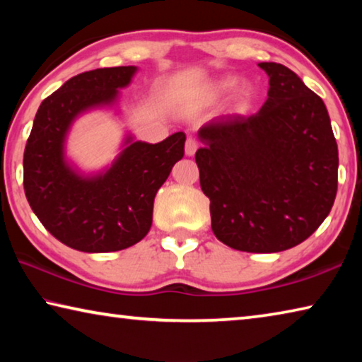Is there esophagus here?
I'll list each match as a JSON object with an SVG mask.
<instances>
[{
    "label": "esophagus",
    "instance_id": "1",
    "mask_svg": "<svg viewBox=\"0 0 362 362\" xmlns=\"http://www.w3.org/2000/svg\"><path fill=\"white\" fill-rule=\"evenodd\" d=\"M196 150H198V142H196V139L188 137L187 142H185V153L188 156H193Z\"/></svg>",
    "mask_w": 362,
    "mask_h": 362
}]
</instances>
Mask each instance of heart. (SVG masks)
Segmentation results:
<instances>
[{"mask_svg":"<svg viewBox=\"0 0 362 362\" xmlns=\"http://www.w3.org/2000/svg\"><path fill=\"white\" fill-rule=\"evenodd\" d=\"M238 86V78L236 76H222L220 79H217L216 83H214L211 88H209V99L212 100H217V99H222L226 94H230L233 89H235ZM255 88L250 84H244L241 86L240 89L236 90V95H235V110L236 112H246V110L250 107V103L254 102L255 99Z\"/></svg>","mask_w":362,"mask_h":362,"instance_id":"heart-1","label":"heart"}]
</instances>
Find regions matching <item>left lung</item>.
Returning <instances> with one entry per match:
<instances>
[{
    "mask_svg": "<svg viewBox=\"0 0 362 362\" xmlns=\"http://www.w3.org/2000/svg\"><path fill=\"white\" fill-rule=\"evenodd\" d=\"M268 99L255 115H223L198 131L194 159L212 231L243 252H281L332 209L339 150L327 108L287 66L260 62Z\"/></svg>",
    "mask_w": 362,
    "mask_h": 362,
    "instance_id": "8db88e82",
    "label": "left lung"
}]
</instances>
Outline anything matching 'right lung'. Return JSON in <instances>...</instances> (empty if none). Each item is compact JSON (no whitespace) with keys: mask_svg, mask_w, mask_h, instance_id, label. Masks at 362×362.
I'll list each match as a JSON object with an SVG mask.
<instances>
[{"mask_svg":"<svg viewBox=\"0 0 362 362\" xmlns=\"http://www.w3.org/2000/svg\"><path fill=\"white\" fill-rule=\"evenodd\" d=\"M136 66L79 73L46 97L23 153V188L32 211L60 243L81 252H115L150 231L158 189L183 158L185 134L159 144L134 142L105 173L81 175L66 163L64 144L78 115L110 107L131 83Z\"/></svg>","mask_w":362,"mask_h":362,"instance_id":"obj_1","label":"right lung"}]
</instances>
